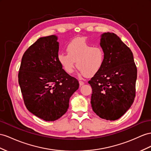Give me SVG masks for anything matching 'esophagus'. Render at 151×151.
I'll return each mask as SVG.
<instances>
[{"label": "esophagus", "mask_w": 151, "mask_h": 151, "mask_svg": "<svg viewBox=\"0 0 151 151\" xmlns=\"http://www.w3.org/2000/svg\"><path fill=\"white\" fill-rule=\"evenodd\" d=\"M79 84H80V86H82L83 85H84V82H82V81H79Z\"/></svg>", "instance_id": "34e87169"}]
</instances>
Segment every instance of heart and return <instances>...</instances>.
Here are the masks:
<instances>
[{"label": "heart", "instance_id": "obj_1", "mask_svg": "<svg viewBox=\"0 0 151 151\" xmlns=\"http://www.w3.org/2000/svg\"><path fill=\"white\" fill-rule=\"evenodd\" d=\"M68 53H59L58 60L65 72L71 74L76 67L80 73L87 77L96 75L101 69L105 53L99 46H92L85 39L76 38L68 45Z\"/></svg>", "mask_w": 151, "mask_h": 151}]
</instances>
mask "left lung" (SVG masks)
<instances>
[{"instance_id": "left-lung-1", "label": "left lung", "mask_w": 151, "mask_h": 151, "mask_svg": "<svg viewBox=\"0 0 151 151\" xmlns=\"http://www.w3.org/2000/svg\"><path fill=\"white\" fill-rule=\"evenodd\" d=\"M100 46L105 60L100 71L88 81L92 88L91 103L99 117L115 121L134 101L137 69L131 50L115 34H102Z\"/></svg>"}]
</instances>
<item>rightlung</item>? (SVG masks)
<instances>
[{"mask_svg":"<svg viewBox=\"0 0 151 151\" xmlns=\"http://www.w3.org/2000/svg\"><path fill=\"white\" fill-rule=\"evenodd\" d=\"M58 37H42L22 57L18 83L27 109L46 121L61 117L79 82L63 69L57 59Z\"/></svg>","mask_w":151,"mask_h":151,"instance_id":"right-lung-1","label":"right lung"}]
</instances>
